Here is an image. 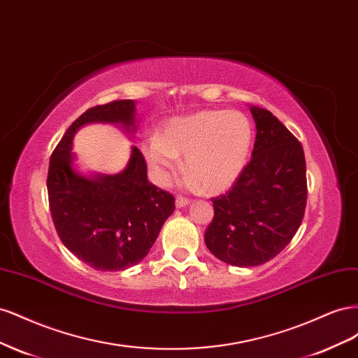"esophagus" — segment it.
Segmentation results:
<instances>
[{
  "label": "esophagus",
  "instance_id": "obj_1",
  "mask_svg": "<svg viewBox=\"0 0 358 358\" xmlns=\"http://www.w3.org/2000/svg\"><path fill=\"white\" fill-rule=\"evenodd\" d=\"M188 203H189V199L187 197H182V196L176 197V208H183V206H187Z\"/></svg>",
  "mask_w": 358,
  "mask_h": 358
}]
</instances>
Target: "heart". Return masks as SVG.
Wrapping results in <instances>:
<instances>
[{
	"instance_id": "1",
	"label": "heart",
	"mask_w": 358,
	"mask_h": 358,
	"mask_svg": "<svg viewBox=\"0 0 358 358\" xmlns=\"http://www.w3.org/2000/svg\"><path fill=\"white\" fill-rule=\"evenodd\" d=\"M252 143L249 119L237 110H203L170 121L161 137H150L143 150L159 185H167L185 155L183 170L192 187L215 194L239 178Z\"/></svg>"
}]
</instances>
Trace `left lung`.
I'll return each instance as SVG.
<instances>
[{
	"label": "left lung",
	"mask_w": 358,
	"mask_h": 358,
	"mask_svg": "<svg viewBox=\"0 0 358 358\" xmlns=\"http://www.w3.org/2000/svg\"><path fill=\"white\" fill-rule=\"evenodd\" d=\"M257 124L252 158L231 188L213 197V220L204 233L221 262L251 267L267 263L291 242L308 199L301 143L266 109L251 107Z\"/></svg>",
	"instance_id": "1"
}]
</instances>
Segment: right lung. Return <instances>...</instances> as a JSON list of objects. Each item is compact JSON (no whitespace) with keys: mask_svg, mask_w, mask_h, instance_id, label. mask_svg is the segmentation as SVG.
<instances>
[{"mask_svg":"<svg viewBox=\"0 0 358 358\" xmlns=\"http://www.w3.org/2000/svg\"><path fill=\"white\" fill-rule=\"evenodd\" d=\"M134 109L133 100L91 107L69 127L49 161V208L59 239L80 262L101 272L142 262L175 210V197L148 180L146 161L136 146L127 169L115 176L88 179L71 167L76 129L88 122L131 127Z\"/></svg>","mask_w":358,"mask_h":358,"instance_id":"obj_1","label":"right lung"}]
</instances>
